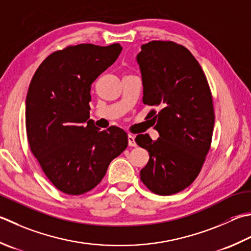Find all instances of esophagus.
Returning a JSON list of instances; mask_svg holds the SVG:
<instances>
[{
    "instance_id": "34e87169",
    "label": "esophagus",
    "mask_w": 251,
    "mask_h": 251,
    "mask_svg": "<svg viewBox=\"0 0 251 251\" xmlns=\"http://www.w3.org/2000/svg\"><path fill=\"white\" fill-rule=\"evenodd\" d=\"M128 146H130V147H136L137 146L136 141H135V137L132 135H128Z\"/></svg>"
}]
</instances>
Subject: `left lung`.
<instances>
[{"mask_svg":"<svg viewBox=\"0 0 251 251\" xmlns=\"http://www.w3.org/2000/svg\"><path fill=\"white\" fill-rule=\"evenodd\" d=\"M145 104L160 137H136L149 152L140 179L154 194L173 195L197 177L208 154L214 127L212 96L202 68L187 49L172 41L142 44L137 55Z\"/></svg>","mask_w":251,"mask_h":251,"instance_id":"obj_1","label":"left lung"}]
</instances>
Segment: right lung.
I'll return each mask as SVG.
<instances>
[{
	"label": "right lung",
	"instance_id": "right-lung-1",
	"mask_svg": "<svg viewBox=\"0 0 251 251\" xmlns=\"http://www.w3.org/2000/svg\"><path fill=\"white\" fill-rule=\"evenodd\" d=\"M78 44L50 54L34 73L26 98V129L30 150L44 174L67 195L93 189L111 161L128 145L119 127L100 130L90 117L91 83L122 52Z\"/></svg>",
	"mask_w": 251,
	"mask_h": 251
}]
</instances>
